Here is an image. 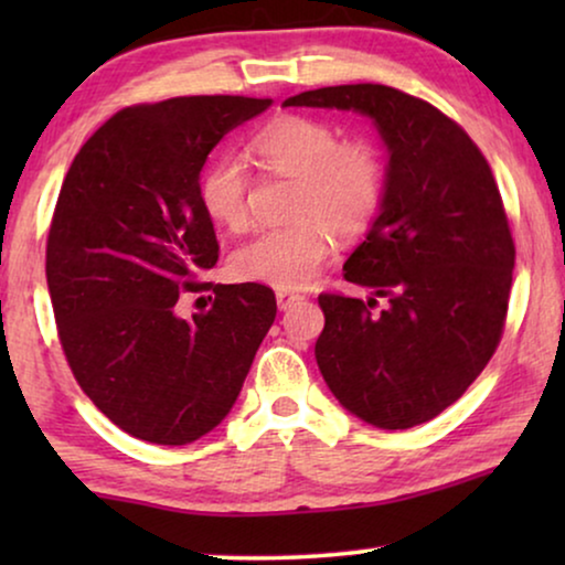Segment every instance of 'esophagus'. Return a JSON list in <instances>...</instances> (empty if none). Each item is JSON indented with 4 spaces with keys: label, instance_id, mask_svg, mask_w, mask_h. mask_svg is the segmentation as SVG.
<instances>
[{
    "label": "esophagus",
    "instance_id": "34e87169",
    "mask_svg": "<svg viewBox=\"0 0 565 565\" xmlns=\"http://www.w3.org/2000/svg\"><path fill=\"white\" fill-rule=\"evenodd\" d=\"M275 298H277V306H280V311H288V308H290L292 303H298V300H303V298L298 296V292H290V290H277Z\"/></svg>",
    "mask_w": 565,
    "mask_h": 565
}]
</instances>
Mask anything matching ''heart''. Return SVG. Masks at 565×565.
<instances>
[{
  "instance_id": "b5f03b06",
  "label": "heart",
  "mask_w": 565,
  "mask_h": 565,
  "mask_svg": "<svg viewBox=\"0 0 565 565\" xmlns=\"http://www.w3.org/2000/svg\"><path fill=\"white\" fill-rule=\"evenodd\" d=\"M269 167L298 177L288 226L262 228L231 254V273L244 282L280 290L306 288L331 252V230L358 234L381 211L385 195L383 153L370 141H342L337 126L308 115H285L257 136ZM246 169L238 157H218L198 180L203 213L223 228L246 223Z\"/></svg>"
}]
</instances>
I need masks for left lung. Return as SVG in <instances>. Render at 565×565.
<instances>
[{
  "instance_id": "8db88e82",
  "label": "left lung",
  "mask_w": 565,
  "mask_h": 565,
  "mask_svg": "<svg viewBox=\"0 0 565 565\" xmlns=\"http://www.w3.org/2000/svg\"><path fill=\"white\" fill-rule=\"evenodd\" d=\"M282 107L367 115L388 149L381 213L344 262L373 298L323 292L316 362L339 404L377 429L443 414L504 329L514 242L489 161L458 122L385 84H342ZM377 297L390 306L373 312Z\"/></svg>"
}]
</instances>
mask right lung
Wrapping results in <instances>:
<instances>
[{
	"instance_id": "obj_1",
	"label": "right lung",
	"mask_w": 565,
	"mask_h": 565,
	"mask_svg": "<svg viewBox=\"0 0 565 565\" xmlns=\"http://www.w3.org/2000/svg\"><path fill=\"white\" fill-rule=\"evenodd\" d=\"M273 99L174 97L115 113L76 153L45 246L68 367L99 412L153 445H188L236 404L277 303L267 285L200 282L218 262L198 200L218 141ZM214 288L182 320V289Z\"/></svg>"
}]
</instances>
